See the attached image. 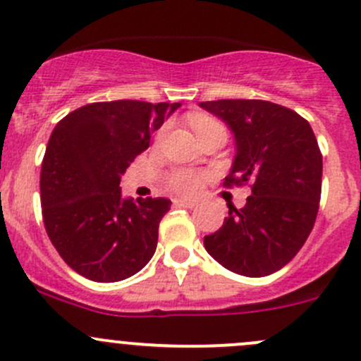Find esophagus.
I'll return each mask as SVG.
<instances>
[{
    "label": "esophagus",
    "instance_id": "34e87169",
    "mask_svg": "<svg viewBox=\"0 0 361 361\" xmlns=\"http://www.w3.org/2000/svg\"><path fill=\"white\" fill-rule=\"evenodd\" d=\"M174 206H176V207H188V209H190V207L197 206V202L188 201V199H174Z\"/></svg>",
    "mask_w": 361,
    "mask_h": 361
}]
</instances>
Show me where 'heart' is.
<instances>
[{"mask_svg":"<svg viewBox=\"0 0 361 361\" xmlns=\"http://www.w3.org/2000/svg\"><path fill=\"white\" fill-rule=\"evenodd\" d=\"M192 127L197 133L199 140L206 134L214 133V130H224L227 133L224 123L220 120L213 118V116H206V115H195L192 116ZM166 134V127L159 130L155 140L160 141ZM204 174L199 173V171H192V169H171L169 173L166 174V185L171 192L174 194H183V195H194L201 190L202 183H204Z\"/></svg>","mask_w":361,"mask_h":361,"instance_id":"1","label":"heart"}]
</instances>
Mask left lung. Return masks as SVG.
<instances>
[{"mask_svg":"<svg viewBox=\"0 0 361 361\" xmlns=\"http://www.w3.org/2000/svg\"><path fill=\"white\" fill-rule=\"evenodd\" d=\"M201 106L234 133L238 155L224 185L251 188L246 206H228L224 225L204 238V246L235 274H272L314 227L323 171L314 133L304 116L271 101L218 99Z\"/></svg>","mask_w":361,"mask_h":361,"instance_id":"1","label":"left lung"}]
</instances>
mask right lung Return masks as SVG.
<instances>
[{
	"instance_id": "obj_1",
	"label": "right lung",
	"mask_w": 361,
	"mask_h": 361,
	"mask_svg": "<svg viewBox=\"0 0 361 361\" xmlns=\"http://www.w3.org/2000/svg\"><path fill=\"white\" fill-rule=\"evenodd\" d=\"M180 103L104 101L78 108L52 130L39 174L45 231L75 272L122 281L154 257L164 197L123 199L120 176Z\"/></svg>"
}]
</instances>
